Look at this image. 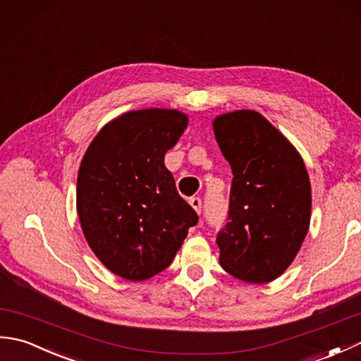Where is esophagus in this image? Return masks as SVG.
Returning a JSON list of instances; mask_svg holds the SVG:
<instances>
[{
    "instance_id": "esophagus-1",
    "label": "esophagus",
    "mask_w": 361,
    "mask_h": 361,
    "mask_svg": "<svg viewBox=\"0 0 361 361\" xmlns=\"http://www.w3.org/2000/svg\"><path fill=\"white\" fill-rule=\"evenodd\" d=\"M189 203L197 211V214H202V198L200 197H192L189 200Z\"/></svg>"
}]
</instances>
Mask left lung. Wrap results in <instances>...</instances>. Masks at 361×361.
I'll return each mask as SVG.
<instances>
[{
    "mask_svg": "<svg viewBox=\"0 0 361 361\" xmlns=\"http://www.w3.org/2000/svg\"><path fill=\"white\" fill-rule=\"evenodd\" d=\"M214 135L234 175L228 224L217 233L220 265L237 279L267 283L293 262L309 231L307 171L293 145L257 111L221 114Z\"/></svg>",
    "mask_w": 361,
    "mask_h": 361,
    "instance_id": "8db88e82",
    "label": "left lung"
}]
</instances>
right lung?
<instances>
[{
    "instance_id": "right-lung-1",
    "label": "right lung",
    "mask_w": 361,
    "mask_h": 361,
    "mask_svg": "<svg viewBox=\"0 0 361 361\" xmlns=\"http://www.w3.org/2000/svg\"><path fill=\"white\" fill-rule=\"evenodd\" d=\"M188 116L176 110L128 111L109 122L83 155L78 214L97 259L114 274L144 281L172 264L198 221L175 188L164 155Z\"/></svg>"
}]
</instances>
